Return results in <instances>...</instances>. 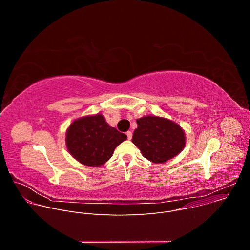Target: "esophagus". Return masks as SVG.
<instances>
[{
	"instance_id": "34e87169",
	"label": "esophagus",
	"mask_w": 250,
	"mask_h": 250,
	"mask_svg": "<svg viewBox=\"0 0 250 250\" xmlns=\"http://www.w3.org/2000/svg\"><path fill=\"white\" fill-rule=\"evenodd\" d=\"M126 136H127V139H131V137H132V132L131 131H127L126 132Z\"/></svg>"
}]
</instances>
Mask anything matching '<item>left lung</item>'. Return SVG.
Masks as SVG:
<instances>
[{
    "mask_svg": "<svg viewBox=\"0 0 250 250\" xmlns=\"http://www.w3.org/2000/svg\"><path fill=\"white\" fill-rule=\"evenodd\" d=\"M132 142L146 159L164 163L179 154L185 146V133L177 124L155 116L136 121Z\"/></svg>",
    "mask_w": 250,
    "mask_h": 250,
    "instance_id": "1",
    "label": "left lung"
}]
</instances>
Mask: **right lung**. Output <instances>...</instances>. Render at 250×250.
<instances>
[{"label":"right lung","mask_w":250,"mask_h":250,"mask_svg":"<svg viewBox=\"0 0 250 250\" xmlns=\"http://www.w3.org/2000/svg\"><path fill=\"white\" fill-rule=\"evenodd\" d=\"M125 139V133L110 126L104 118L98 114L71 124L66 133V146L76 160L94 167L108 161L115 148Z\"/></svg>","instance_id":"add662e5"}]
</instances>
